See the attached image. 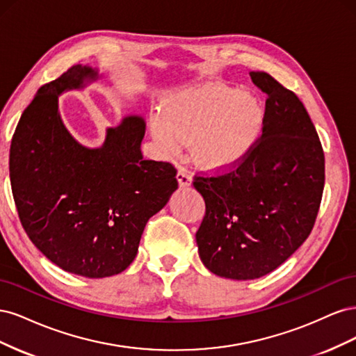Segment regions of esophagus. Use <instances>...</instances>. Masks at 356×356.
<instances>
[{
    "instance_id": "obj_1",
    "label": "esophagus",
    "mask_w": 356,
    "mask_h": 356,
    "mask_svg": "<svg viewBox=\"0 0 356 356\" xmlns=\"http://www.w3.org/2000/svg\"><path fill=\"white\" fill-rule=\"evenodd\" d=\"M177 181H178L179 187H188V186H191L193 177H191L190 172H187L186 169L181 168V169L178 170V174H177Z\"/></svg>"
}]
</instances>
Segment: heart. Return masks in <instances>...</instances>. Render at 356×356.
<instances>
[{"mask_svg": "<svg viewBox=\"0 0 356 356\" xmlns=\"http://www.w3.org/2000/svg\"><path fill=\"white\" fill-rule=\"evenodd\" d=\"M264 120L254 95L218 83L175 90L149 117V127L165 156H174L179 143H190L197 165L209 170L236 166L250 153Z\"/></svg>", "mask_w": 356, "mask_h": 356, "instance_id": "1", "label": "heart"}]
</instances>
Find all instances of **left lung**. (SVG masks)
Segmentation results:
<instances>
[{
    "mask_svg": "<svg viewBox=\"0 0 356 356\" xmlns=\"http://www.w3.org/2000/svg\"><path fill=\"white\" fill-rule=\"evenodd\" d=\"M250 75L267 93L263 135L229 174L193 182L207 204L196 233L200 260L236 281L270 273L298 250L325 182L324 152L305 105L267 72Z\"/></svg>",
    "mask_w": 356,
    "mask_h": 356,
    "instance_id": "1",
    "label": "left lung"
}]
</instances>
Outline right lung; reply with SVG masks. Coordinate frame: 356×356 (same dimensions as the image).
I'll list each match as a JSON object with an SVG mask.
<instances>
[{"label":"right lung","instance_id":"obj_1","mask_svg":"<svg viewBox=\"0 0 356 356\" xmlns=\"http://www.w3.org/2000/svg\"><path fill=\"white\" fill-rule=\"evenodd\" d=\"M99 77L80 63L41 86L10 147V182L31 242L62 270L92 279L126 270L147 221L178 188L174 166L143 159L141 115L106 129L98 148L68 132L59 95Z\"/></svg>","mask_w":356,"mask_h":356}]
</instances>
